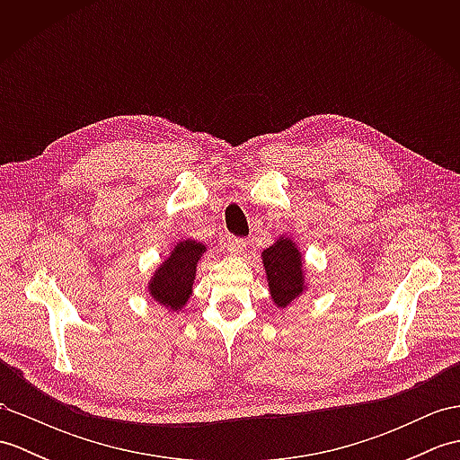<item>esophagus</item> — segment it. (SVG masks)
Returning a JSON list of instances; mask_svg holds the SVG:
<instances>
[{"instance_id": "34e87169", "label": "esophagus", "mask_w": 460, "mask_h": 460, "mask_svg": "<svg viewBox=\"0 0 460 460\" xmlns=\"http://www.w3.org/2000/svg\"><path fill=\"white\" fill-rule=\"evenodd\" d=\"M227 251L231 255H243L247 251V241L239 237H229L227 239Z\"/></svg>"}]
</instances>
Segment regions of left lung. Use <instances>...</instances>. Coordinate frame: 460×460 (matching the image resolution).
Segmentation results:
<instances>
[{
	"label": "left lung",
	"mask_w": 460,
	"mask_h": 460,
	"mask_svg": "<svg viewBox=\"0 0 460 460\" xmlns=\"http://www.w3.org/2000/svg\"><path fill=\"white\" fill-rule=\"evenodd\" d=\"M267 272L270 298L279 308L290 306L302 292H306L305 259L290 237H279L269 249L261 252Z\"/></svg>",
	"instance_id": "8db88e82"
}]
</instances>
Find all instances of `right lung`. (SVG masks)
I'll use <instances>...</instances> for the list:
<instances>
[{"instance_id": "obj_1", "label": "right lung", "mask_w": 460, "mask_h": 460, "mask_svg": "<svg viewBox=\"0 0 460 460\" xmlns=\"http://www.w3.org/2000/svg\"><path fill=\"white\" fill-rule=\"evenodd\" d=\"M205 251L208 247L193 239L175 243L170 255L154 270L148 282L150 296L172 312L181 310L190 300L195 270Z\"/></svg>"}]
</instances>
